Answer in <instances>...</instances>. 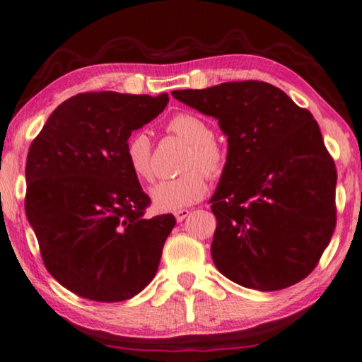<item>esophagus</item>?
Returning a JSON list of instances; mask_svg holds the SVG:
<instances>
[{
    "label": "esophagus",
    "mask_w": 362,
    "mask_h": 362,
    "mask_svg": "<svg viewBox=\"0 0 362 362\" xmlns=\"http://www.w3.org/2000/svg\"><path fill=\"white\" fill-rule=\"evenodd\" d=\"M189 213H191L189 210H177L175 213V218H176L177 223H182V221H185L189 216Z\"/></svg>",
    "instance_id": "esophagus-1"
}]
</instances>
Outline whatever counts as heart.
I'll use <instances>...</instances> for the list:
<instances>
[{
	"mask_svg": "<svg viewBox=\"0 0 362 362\" xmlns=\"http://www.w3.org/2000/svg\"><path fill=\"white\" fill-rule=\"evenodd\" d=\"M168 132L189 144L182 170L185 175L175 180L158 181L149 195L157 211H176L199 202L206 192V177L219 180L227 167V154L214 139V132L204 119L195 114L181 112L171 117ZM125 158L133 175L151 180L152 156L151 141L146 133H135L127 143Z\"/></svg>",
	"mask_w": 362,
	"mask_h": 362,
	"instance_id": "1",
	"label": "heart"
}]
</instances>
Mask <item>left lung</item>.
Masks as SVG:
<instances>
[{"label":"left lung","mask_w":362,"mask_h":362,"mask_svg":"<svg viewBox=\"0 0 362 362\" xmlns=\"http://www.w3.org/2000/svg\"><path fill=\"white\" fill-rule=\"evenodd\" d=\"M218 119L227 167L210 200L216 269L240 286L278 291L312 274L335 229L337 170L312 112L262 81L173 90Z\"/></svg>","instance_id":"left-lung-1"}]
</instances>
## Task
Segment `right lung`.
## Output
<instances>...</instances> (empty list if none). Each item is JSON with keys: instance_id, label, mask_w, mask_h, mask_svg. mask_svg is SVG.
Wrapping results in <instances>:
<instances>
[{"instance_id": "obj_1", "label": "right lung", "mask_w": 362, "mask_h": 362, "mask_svg": "<svg viewBox=\"0 0 362 362\" xmlns=\"http://www.w3.org/2000/svg\"><path fill=\"white\" fill-rule=\"evenodd\" d=\"M168 100V93H79L59 105L30 146L25 213L49 274L84 299H132L158 269L176 219L144 218L151 199L125 148Z\"/></svg>"}]
</instances>
